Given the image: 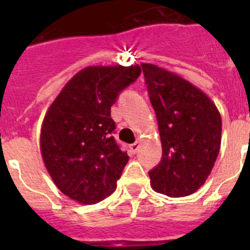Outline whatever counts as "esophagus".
<instances>
[{"label":"esophagus","instance_id":"obj_1","mask_svg":"<svg viewBox=\"0 0 250 250\" xmlns=\"http://www.w3.org/2000/svg\"><path fill=\"white\" fill-rule=\"evenodd\" d=\"M139 147H140V144H139V143H134V144L130 145V149H131V151L134 152V154H136V152H138Z\"/></svg>","mask_w":250,"mask_h":250}]
</instances>
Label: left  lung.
Wrapping results in <instances>:
<instances>
[{
	"instance_id": "8db88e82",
	"label": "left lung",
	"mask_w": 250,
	"mask_h": 250,
	"mask_svg": "<svg viewBox=\"0 0 250 250\" xmlns=\"http://www.w3.org/2000/svg\"><path fill=\"white\" fill-rule=\"evenodd\" d=\"M159 124L163 159L149 171L156 193L182 198L210 175L222 143V118L205 92L154 63H141Z\"/></svg>"
}]
</instances>
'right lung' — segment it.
Returning <instances> with one entry per match:
<instances>
[{
    "mask_svg": "<svg viewBox=\"0 0 250 250\" xmlns=\"http://www.w3.org/2000/svg\"><path fill=\"white\" fill-rule=\"evenodd\" d=\"M140 74L139 65L87 66L46 111L40 150L52 182L70 199L96 204L116 189L129 156L111 136V106Z\"/></svg>",
    "mask_w": 250,
    "mask_h": 250,
    "instance_id": "1",
    "label": "right lung"
}]
</instances>
